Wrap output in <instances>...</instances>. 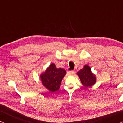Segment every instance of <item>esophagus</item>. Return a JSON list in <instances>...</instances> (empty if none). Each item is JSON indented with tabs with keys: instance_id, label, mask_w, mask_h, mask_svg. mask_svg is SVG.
I'll use <instances>...</instances> for the list:
<instances>
[{
	"instance_id": "1",
	"label": "esophagus",
	"mask_w": 123,
	"mask_h": 123,
	"mask_svg": "<svg viewBox=\"0 0 123 123\" xmlns=\"http://www.w3.org/2000/svg\"><path fill=\"white\" fill-rule=\"evenodd\" d=\"M75 73L74 71H67V74L69 75H73Z\"/></svg>"
}]
</instances>
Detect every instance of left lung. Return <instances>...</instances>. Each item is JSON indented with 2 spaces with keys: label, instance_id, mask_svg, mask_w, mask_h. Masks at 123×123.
Segmentation results:
<instances>
[{
  "label": "left lung",
  "instance_id": "1",
  "mask_svg": "<svg viewBox=\"0 0 123 123\" xmlns=\"http://www.w3.org/2000/svg\"><path fill=\"white\" fill-rule=\"evenodd\" d=\"M77 75L85 87H91L96 83V76L92 73L90 67L88 65H85L83 68L77 72Z\"/></svg>",
  "mask_w": 123,
  "mask_h": 123
}]
</instances>
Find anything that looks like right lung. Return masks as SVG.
<instances>
[{
    "label": "right lung",
    "mask_w": 123,
    "mask_h": 123,
    "mask_svg": "<svg viewBox=\"0 0 123 123\" xmlns=\"http://www.w3.org/2000/svg\"><path fill=\"white\" fill-rule=\"evenodd\" d=\"M66 74V70L61 68H57L56 65L52 63L40 75L42 84L50 92H55L60 88L62 79Z\"/></svg>",
    "instance_id": "right-lung-1"
}]
</instances>
